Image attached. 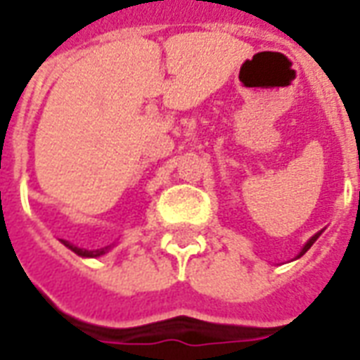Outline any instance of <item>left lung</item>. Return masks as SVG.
<instances>
[{
	"mask_svg": "<svg viewBox=\"0 0 360 360\" xmlns=\"http://www.w3.org/2000/svg\"><path fill=\"white\" fill-rule=\"evenodd\" d=\"M320 233H322V231H320ZM320 233H316V235H312V237H310L309 241H307V245H304V247H302V250H301V255H299V257H302V255H304V252H307V250L310 249V247H312V245H314V241H316L318 237H320Z\"/></svg>",
	"mask_w": 360,
	"mask_h": 360,
	"instance_id": "1",
	"label": "left lung"
}]
</instances>
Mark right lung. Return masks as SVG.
<instances>
[{"mask_svg":"<svg viewBox=\"0 0 360 360\" xmlns=\"http://www.w3.org/2000/svg\"><path fill=\"white\" fill-rule=\"evenodd\" d=\"M65 247H69V249L73 250L75 255H79V257H84V258H98V257H102V255H105L108 250L111 249V245L110 247H103V249H96V250H86V249H79V247H75V245H71L69 241H61Z\"/></svg>","mask_w":360,"mask_h":360,"instance_id":"1","label":"right lung"}]
</instances>
